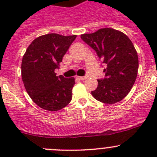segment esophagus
I'll return each instance as SVG.
<instances>
[{"instance_id":"obj_1","label":"esophagus","mask_w":157,"mask_h":157,"mask_svg":"<svg viewBox=\"0 0 157 157\" xmlns=\"http://www.w3.org/2000/svg\"><path fill=\"white\" fill-rule=\"evenodd\" d=\"M77 79L80 80V81H84L86 79V77H77Z\"/></svg>"}]
</instances>
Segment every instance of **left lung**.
Returning a JSON list of instances; mask_svg holds the SVG:
<instances>
[{
  "label": "left lung",
  "instance_id": "obj_1",
  "mask_svg": "<svg viewBox=\"0 0 157 157\" xmlns=\"http://www.w3.org/2000/svg\"><path fill=\"white\" fill-rule=\"evenodd\" d=\"M81 38L106 65L105 78L98 80V87L91 92L93 97L108 105L122 101L130 91L138 75V56L132 41L123 32L112 28L82 34Z\"/></svg>",
  "mask_w": 157,
  "mask_h": 157
}]
</instances>
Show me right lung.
Masks as SVG:
<instances>
[{
	"mask_svg": "<svg viewBox=\"0 0 157 157\" xmlns=\"http://www.w3.org/2000/svg\"><path fill=\"white\" fill-rule=\"evenodd\" d=\"M77 36L48 34L28 46L21 64L22 79L32 101L47 111H59L71 101L74 78L56 76L63 56Z\"/></svg>",
	"mask_w": 157,
	"mask_h": 157,
	"instance_id": "add662e5",
	"label": "right lung"
}]
</instances>
